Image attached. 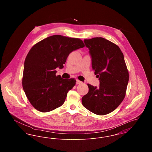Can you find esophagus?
I'll list each match as a JSON object with an SVG mask.
<instances>
[{"label":"esophagus","mask_w":152,"mask_h":152,"mask_svg":"<svg viewBox=\"0 0 152 152\" xmlns=\"http://www.w3.org/2000/svg\"><path fill=\"white\" fill-rule=\"evenodd\" d=\"M81 83H82V82L81 81H80L79 80H76V84H80Z\"/></svg>","instance_id":"1"}]
</instances>
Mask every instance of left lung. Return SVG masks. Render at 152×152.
<instances>
[{
	"mask_svg": "<svg viewBox=\"0 0 152 152\" xmlns=\"http://www.w3.org/2000/svg\"><path fill=\"white\" fill-rule=\"evenodd\" d=\"M92 57L94 74L99 77L100 87L89 84V91L82 97L83 105L97 115L115 110L125 98L129 72L119 47L103 37L84 39Z\"/></svg>",
	"mask_w": 152,
	"mask_h": 152,
	"instance_id": "left-lung-1",
	"label": "left lung"
}]
</instances>
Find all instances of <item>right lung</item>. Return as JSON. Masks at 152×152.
<instances>
[{
    "instance_id": "add662e5",
    "label": "right lung",
    "mask_w": 152,
    "mask_h": 152,
    "mask_svg": "<svg viewBox=\"0 0 152 152\" xmlns=\"http://www.w3.org/2000/svg\"><path fill=\"white\" fill-rule=\"evenodd\" d=\"M79 38L56 35L35 44L24 61L22 86L34 108L41 112H50L61 106L76 80L56 76V68L64 67L69 53L84 47Z\"/></svg>"
}]
</instances>
